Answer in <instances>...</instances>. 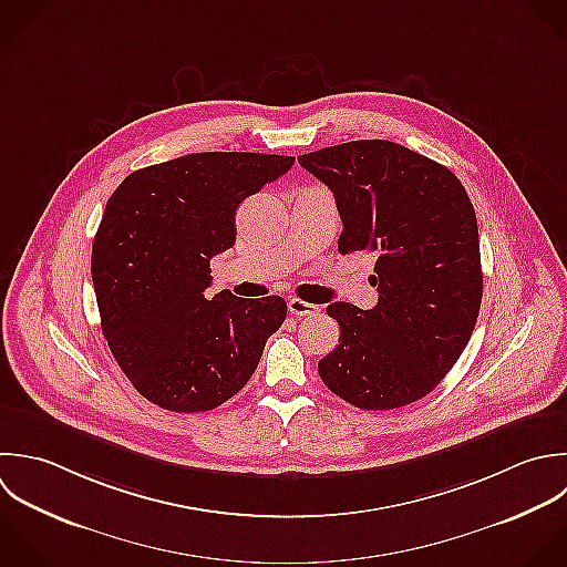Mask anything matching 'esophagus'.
Masks as SVG:
<instances>
[{
  "instance_id": "obj_1",
  "label": "esophagus",
  "mask_w": 567,
  "mask_h": 567,
  "mask_svg": "<svg viewBox=\"0 0 567 567\" xmlns=\"http://www.w3.org/2000/svg\"><path fill=\"white\" fill-rule=\"evenodd\" d=\"M289 311H291L293 316H316V313L320 311V307H316V305H311V302H305V300H300V298H291V300H289Z\"/></svg>"
}]
</instances>
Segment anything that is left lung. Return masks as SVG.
<instances>
[{"label":"left lung","instance_id":"obj_1","mask_svg":"<svg viewBox=\"0 0 567 567\" xmlns=\"http://www.w3.org/2000/svg\"><path fill=\"white\" fill-rule=\"evenodd\" d=\"M298 163L336 196L340 254L378 258L373 309L327 307L340 344L318 373L364 411L413 404L455 367L477 324L484 276L473 203L449 167L393 141H349Z\"/></svg>","mask_w":567,"mask_h":567}]
</instances>
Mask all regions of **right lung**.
Here are the masks:
<instances>
[{
    "mask_svg": "<svg viewBox=\"0 0 567 567\" xmlns=\"http://www.w3.org/2000/svg\"><path fill=\"white\" fill-rule=\"evenodd\" d=\"M293 156L198 152L132 172L92 245L101 331L132 386L174 413H203L254 375L287 318L280 296H207L209 260L236 243V207Z\"/></svg>",
    "mask_w": 567,
    "mask_h": 567,
    "instance_id": "add662e5",
    "label": "right lung"
}]
</instances>
